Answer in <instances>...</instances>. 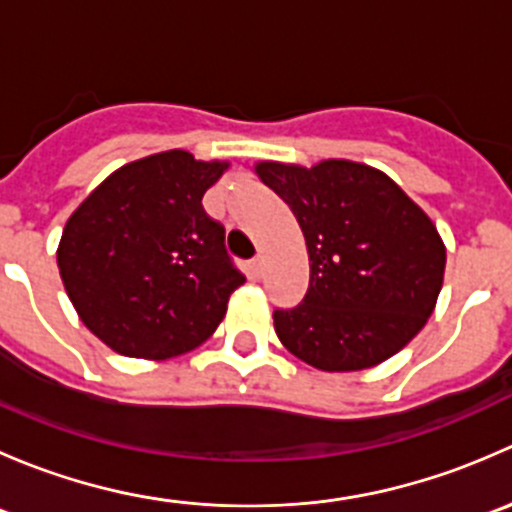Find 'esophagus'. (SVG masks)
<instances>
[{"label": "esophagus", "instance_id": "34e87169", "mask_svg": "<svg viewBox=\"0 0 512 512\" xmlns=\"http://www.w3.org/2000/svg\"><path fill=\"white\" fill-rule=\"evenodd\" d=\"M250 272H252V277H260L262 272H265V257L257 255L255 260L250 262Z\"/></svg>", "mask_w": 512, "mask_h": 512}]
</instances>
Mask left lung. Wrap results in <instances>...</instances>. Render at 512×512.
<instances>
[{"label": "left lung", "instance_id": "1", "mask_svg": "<svg viewBox=\"0 0 512 512\" xmlns=\"http://www.w3.org/2000/svg\"><path fill=\"white\" fill-rule=\"evenodd\" d=\"M255 173L307 242V294L272 314L287 352L322 371H361L401 352L443 285L446 247L431 218L389 175L354 160H262Z\"/></svg>", "mask_w": 512, "mask_h": 512}]
</instances>
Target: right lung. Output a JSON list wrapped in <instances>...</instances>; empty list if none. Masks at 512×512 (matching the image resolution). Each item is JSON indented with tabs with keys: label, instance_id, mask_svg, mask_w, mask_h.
Segmentation results:
<instances>
[{
	"label": "right lung",
	"instance_id": "add662e5",
	"mask_svg": "<svg viewBox=\"0 0 512 512\" xmlns=\"http://www.w3.org/2000/svg\"><path fill=\"white\" fill-rule=\"evenodd\" d=\"M225 160L165 151L123 165L74 210L56 262L81 322L113 352L170 359L218 329L245 282L203 195Z\"/></svg>",
	"mask_w": 512,
	"mask_h": 512
}]
</instances>
